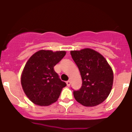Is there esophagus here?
<instances>
[{"label": "esophagus", "mask_w": 132, "mask_h": 132, "mask_svg": "<svg viewBox=\"0 0 132 132\" xmlns=\"http://www.w3.org/2000/svg\"><path fill=\"white\" fill-rule=\"evenodd\" d=\"M66 84H67L68 86H69L70 85H71V81L68 80L67 81H66Z\"/></svg>", "instance_id": "obj_1"}]
</instances>
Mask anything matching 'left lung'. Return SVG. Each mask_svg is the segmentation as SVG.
I'll return each instance as SVG.
<instances>
[{
    "instance_id": "8db88e82",
    "label": "left lung",
    "mask_w": 132,
    "mask_h": 132,
    "mask_svg": "<svg viewBox=\"0 0 132 132\" xmlns=\"http://www.w3.org/2000/svg\"><path fill=\"white\" fill-rule=\"evenodd\" d=\"M71 54L82 79L80 89L73 92L75 99L86 106L103 102L110 93L113 83L112 69L105 58L88 48L71 51Z\"/></svg>"
}]
</instances>
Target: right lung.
<instances>
[{
	"label": "right lung",
	"mask_w": 132,
	"mask_h": 132,
	"mask_svg": "<svg viewBox=\"0 0 132 132\" xmlns=\"http://www.w3.org/2000/svg\"><path fill=\"white\" fill-rule=\"evenodd\" d=\"M65 55V51L41 50L27 61L21 76V85L25 94L35 104L48 106L57 101L66 83L61 80L54 67Z\"/></svg>",
	"instance_id": "1"
}]
</instances>
